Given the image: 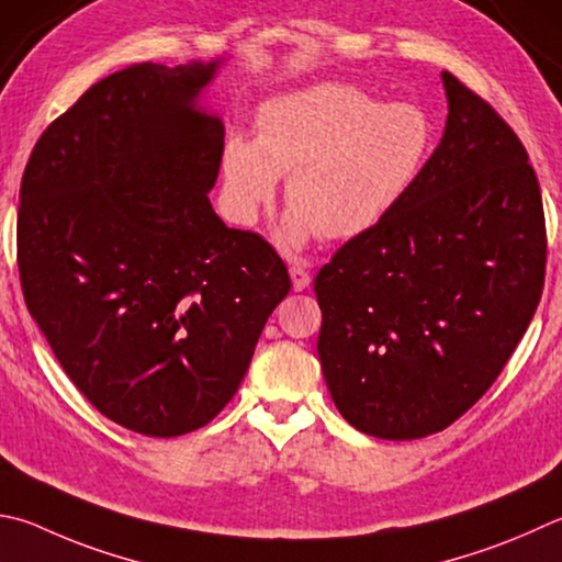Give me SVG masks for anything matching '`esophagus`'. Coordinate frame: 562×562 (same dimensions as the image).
Instances as JSON below:
<instances>
[{
    "instance_id": "1",
    "label": "esophagus",
    "mask_w": 562,
    "mask_h": 562,
    "mask_svg": "<svg viewBox=\"0 0 562 562\" xmlns=\"http://www.w3.org/2000/svg\"><path fill=\"white\" fill-rule=\"evenodd\" d=\"M290 278H292V288H294V292L307 290V288H310V282H312V274H310V270H307V268H302V265H292V268H290Z\"/></svg>"
}]
</instances>
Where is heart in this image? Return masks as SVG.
Wrapping results in <instances>:
<instances>
[{
	"label": "heart",
	"mask_w": 562,
	"mask_h": 562,
	"mask_svg": "<svg viewBox=\"0 0 562 562\" xmlns=\"http://www.w3.org/2000/svg\"><path fill=\"white\" fill-rule=\"evenodd\" d=\"M258 137L223 145V191L231 216L250 226L282 175L290 209L282 240H351L379 226L411 191L435 149L423 105L381 103L359 86L324 80L265 100Z\"/></svg>",
	"instance_id": "b5f03b06"
}]
</instances>
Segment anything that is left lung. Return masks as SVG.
<instances>
[{
  "mask_svg": "<svg viewBox=\"0 0 562 562\" xmlns=\"http://www.w3.org/2000/svg\"><path fill=\"white\" fill-rule=\"evenodd\" d=\"M442 86L447 122L423 175L314 280L331 401L381 440H417L462 417L543 292V201L521 139L447 70Z\"/></svg>",
  "mask_w": 562,
  "mask_h": 562,
  "instance_id": "obj_1",
  "label": "left lung"
}]
</instances>
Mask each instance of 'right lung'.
I'll list each match as a JSON object with an SVG mask.
<instances>
[{"instance_id": "add662e5", "label": "right lung", "mask_w": 562, "mask_h": 562, "mask_svg": "<svg viewBox=\"0 0 562 562\" xmlns=\"http://www.w3.org/2000/svg\"><path fill=\"white\" fill-rule=\"evenodd\" d=\"M223 60L103 78L41 135L19 191L29 312L78 391L147 437L228 405L292 288L270 243L209 201L223 122L199 100Z\"/></svg>"}]
</instances>
